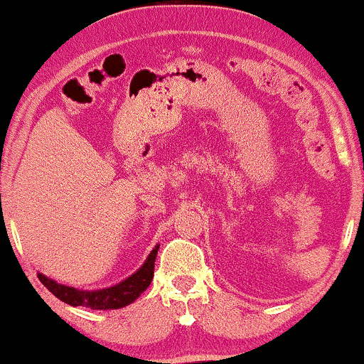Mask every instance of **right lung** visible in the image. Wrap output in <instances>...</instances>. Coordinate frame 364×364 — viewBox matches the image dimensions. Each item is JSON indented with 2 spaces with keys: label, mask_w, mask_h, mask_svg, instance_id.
I'll use <instances>...</instances> for the list:
<instances>
[{
  "label": "right lung",
  "mask_w": 364,
  "mask_h": 364,
  "mask_svg": "<svg viewBox=\"0 0 364 364\" xmlns=\"http://www.w3.org/2000/svg\"><path fill=\"white\" fill-rule=\"evenodd\" d=\"M159 245L150 252L144 266L130 276L129 279L122 281L120 284L107 287V289L100 291H78L75 287H68L58 282L48 279L43 274H38L40 279L46 286L51 294H55L60 301L67 303L70 306H85V308L92 309H120L124 306H129L130 303L139 297L141 292L147 289L150 282L154 279V264L155 257H157Z\"/></svg>",
  "instance_id": "right-lung-1"
}]
</instances>
